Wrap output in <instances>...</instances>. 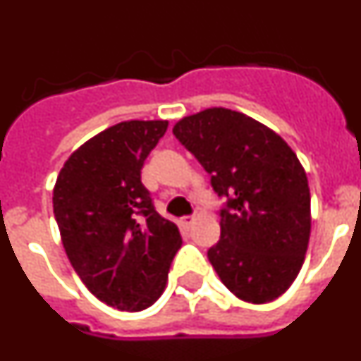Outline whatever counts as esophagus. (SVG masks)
Segmentation results:
<instances>
[{
  "label": "esophagus",
  "instance_id": "34e87169",
  "mask_svg": "<svg viewBox=\"0 0 361 361\" xmlns=\"http://www.w3.org/2000/svg\"><path fill=\"white\" fill-rule=\"evenodd\" d=\"M193 220H195V216H183V219H180V226H183L184 229H188L193 224Z\"/></svg>",
  "mask_w": 361,
  "mask_h": 361
}]
</instances>
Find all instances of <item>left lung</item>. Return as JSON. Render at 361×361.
Masks as SVG:
<instances>
[{
    "mask_svg": "<svg viewBox=\"0 0 361 361\" xmlns=\"http://www.w3.org/2000/svg\"><path fill=\"white\" fill-rule=\"evenodd\" d=\"M173 135L226 197L220 240L208 250L213 269L244 302H273L295 282L311 235V193L296 153L266 124L228 108L184 117Z\"/></svg>",
    "mask_w": 361,
    "mask_h": 361,
    "instance_id": "obj_1",
    "label": "left lung"
}]
</instances>
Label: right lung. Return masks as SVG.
Returning <instances> with one entry per match:
<instances>
[{"label": "right lung", "instance_id": "add662e5", "mask_svg": "<svg viewBox=\"0 0 361 361\" xmlns=\"http://www.w3.org/2000/svg\"><path fill=\"white\" fill-rule=\"evenodd\" d=\"M168 121H124L79 146L54 186V215L68 260L110 307L157 302L183 238L155 212L141 170Z\"/></svg>", "mask_w": 361, "mask_h": 361}]
</instances>
